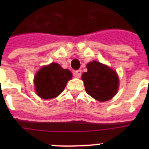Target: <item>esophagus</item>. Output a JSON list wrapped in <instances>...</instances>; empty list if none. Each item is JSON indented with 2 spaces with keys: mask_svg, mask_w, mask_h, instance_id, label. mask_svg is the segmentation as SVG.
<instances>
[{
  "mask_svg": "<svg viewBox=\"0 0 149 149\" xmlns=\"http://www.w3.org/2000/svg\"><path fill=\"white\" fill-rule=\"evenodd\" d=\"M82 74V70H77V71H75L74 72V76L76 77H80V76H81Z\"/></svg>",
  "mask_w": 149,
  "mask_h": 149,
  "instance_id": "esophagus-1",
  "label": "esophagus"
}]
</instances>
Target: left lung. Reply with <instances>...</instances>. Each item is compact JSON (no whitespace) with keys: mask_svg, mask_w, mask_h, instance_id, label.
Listing matches in <instances>:
<instances>
[{"mask_svg":"<svg viewBox=\"0 0 149 149\" xmlns=\"http://www.w3.org/2000/svg\"><path fill=\"white\" fill-rule=\"evenodd\" d=\"M87 72L82 75L86 92L99 101H106L117 93L118 88V75L115 71L97 61L86 65Z\"/></svg>","mask_w":149,"mask_h":149,"instance_id":"obj_1","label":"left lung"}]
</instances>
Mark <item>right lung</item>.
<instances>
[{
	"label": "right lung",
	"instance_id": "right-lung-1",
	"mask_svg": "<svg viewBox=\"0 0 149 149\" xmlns=\"http://www.w3.org/2000/svg\"><path fill=\"white\" fill-rule=\"evenodd\" d=\"M72 73L57 63H51L44 66L36 73L35 86L36 93L43 99H52L63 91Z\"/></svg>",
	"mask_w": 149,
	"mask_h": 149
}]
</instances>
